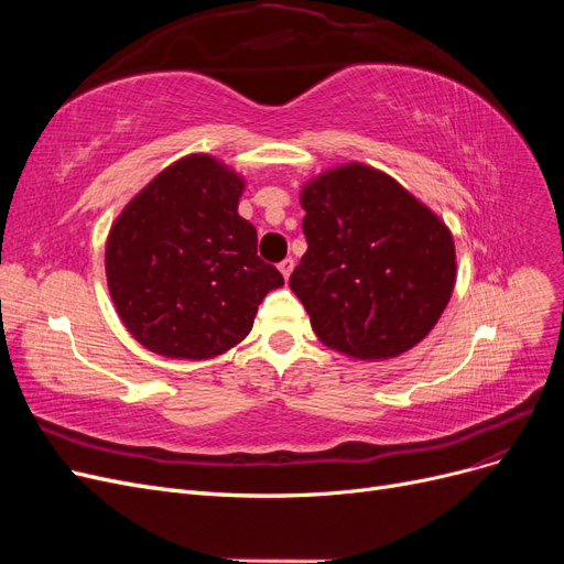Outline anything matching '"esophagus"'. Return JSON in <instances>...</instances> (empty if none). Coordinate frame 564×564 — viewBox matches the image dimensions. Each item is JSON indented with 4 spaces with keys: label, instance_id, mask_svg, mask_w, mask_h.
Returning a JSON list of instances; mask_svg holds the SVG:
<instances>
[{
    "label": "esophagus",
    "instance_id": "1",
    "mask_svg": "<svg viewBox=\"0 0 564 564\" xmlns=\"http://www.w3.org/2000/svg\"><path fill=\"white\" fill-rule=\"evenodd\" d=\"M278 268H280V272H282V278L289 280V275H292V270H294V259H284Z\"/></svg>",
    "mask_w": 564,
    "mask_h": 564
}]
</instances>
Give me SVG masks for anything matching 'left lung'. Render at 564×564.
Segmentation results:
<instances>
[{
  "label": "left lung",
  "instance_id": "obj_1",
  "mask_svg": "<svg viewBox=\"0 0 564 564\" xmlns=\"http://www.w3.org/2000/svg\"><path fill=\"white\" fill-rule=\"evenodd\" d=\"M308 251L289 286L324 346L390 360L431 334L454 292L449 228L379 169L348 162L301 191Z\"/></svg>",
  "mask_w": 564,
  "mask_h": 564
}]
</instances>
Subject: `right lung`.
I'll list each match as a JSON object with an SVG mask.
<instances>
[{
    "label": "right lung",
    "instance_id": "add662e5",
    "mask_svg": "<svg viewBox=\"0 0 564 564\" xmlns=\"http://www.w3.org/2000/svg\"><path fill=\"white\" fill-rule=\"evenodd\" d=\"M245 178L212 155H187L135 195L106 242L119 319L148 350L209 360L245 340L280 270L256 253L237 214Z\"/></svg>",
    "mask_w": 564,
    "mask_h": 564
}]
</instances>
